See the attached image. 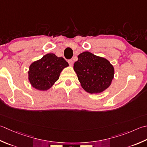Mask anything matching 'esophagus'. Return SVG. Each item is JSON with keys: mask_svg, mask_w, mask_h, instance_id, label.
Instances as JSON below:
<instances>
[{"mask_svg": "<svg viewBox=\"0 0 147 147\" xmlns=\"http://www.w3.org/2000/svg\"><path fill=\"white\" fill-rule=\"evenodd\" d=\"M73 60H68V63H69V64L70 65H73Z\"/></svg>", "mask_w": 147, "mask_h": 147, "instance_id": "esophagus-1", "label": "esophagus"}]
</instances>
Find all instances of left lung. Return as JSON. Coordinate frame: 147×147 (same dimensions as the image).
Instances as JSON below:
<instances>
[{
  "label": "left lung",
  "instance_id": "left-lung-1",
  "mask_svg": "<svg viewBox=\"0 0 147 147\" xmlns=\"http://www.w3.org/2000/svg\"><path fill=\"white\" fill-rule=\"evenodd\" d=\"M74 70L84 90L90 94L102 92L110 87L114 67L107 59L85 51L78 56Z\"/></svg>",
  "mask_w": 147,
  "mask_h": 147
}]
</instances>
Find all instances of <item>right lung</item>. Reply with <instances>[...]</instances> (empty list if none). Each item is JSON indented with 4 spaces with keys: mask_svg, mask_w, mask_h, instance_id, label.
<instances>
[{
    "mask_svg": "<svg viewBox=\"0 0 147 147\" xmlns=\"http://www.w3.org/2000/svg\"><path fill=\"white\" fill-rule=\"evenodd\" d=\"M67 66L68 63L64 58L57 57L54 53H48L30 64L28 80L36 89L47 90L59 80L63 69Z\"/></svg>",
    "mask_w": 147,
    "mask_h": 147,
    "instance_id": "1",
    "label": "right lung"
}]
</instances>
